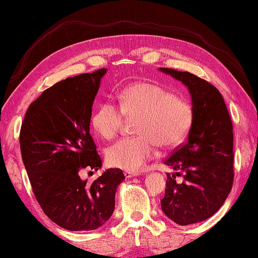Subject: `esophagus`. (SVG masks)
<instances>
[{
	"instance_id": "34e87169",
	"label": "esophagus",
	"mask_w": 258,
	"mask_h": 258,
	"mask_svg": "<svg viewBox=\"0 0 258 258\" xmlns=\"http://www.w3.org/2000/svg\"><path fill=\"white\" fill-rule=\"evenodd\" d=\"M124 175L126 178H132V177H138V176H140L139 172H133V171H125Z\"/></svg>"
}]
</instances>
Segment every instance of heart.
<instances>
[{
    "instance_id": "heart-1",
    "label": "heart",
    "mask_w": 258,
    "mask_h": 258,
    "mask_svg": "<svg viewBox=\"0 0 258 258\" xmlns=\"http://www.w3.org/2000/svg\"><path fill=\"white\" fill-rule=\"evenodd\" d=\"M117 103L102 102L91 116L99 136L112 139L125 117H137L138 137L119 140L107 149L110 166L126 171H140L157 155V147H171L182 141L194 119L192 107L163 88L151 83H134L118 92Z\"/></svg>"
}]
</instances>
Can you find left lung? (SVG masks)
I'll use <instances>...</instances> for the list:
<instances>
[{
	"instance_id": "1",
	"label": "left lung",
	"mask_w": 258,
	"mask_h": 258,
	"mask_svg": "<svg viewBox=\"0 0 258 258\" xmlns=\"http://www.w3.org/2000/svg\"><path fill=\"white\" fill-rule=\"evenodd\" d=\"M187 88L192 119L185 144L171 154L164 164L166 192L161 201L163 213L180 226L197 224L218 212L232 190L233 125L219 90L189 72L160 68ZM182 174V183L175 176Z\"/></svg>"
}]
</instances>
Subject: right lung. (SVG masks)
Returning <instances> with one entry per match:
<instances>
[{
    "label": "right lung",
    "instance_id": "obj_1",
    "mask_svg": "<svg viewBox=\"0 0 258 258\" xmlns=\"http://www.w3.org/2000/svg\"><path fill=\"white\" fill-rule=\"evenodd\" d=\"M107 69L68 78L45 90L26 111L21 128L22 159L38 203L53 222L67 230H94L114 210V196L125 179L120 169H106L92 183L82 169L102 168L90 136L92 103Z\"/></svg>",
    "mask_w": 258,
    "mask_h": 258
}]
</instances>
